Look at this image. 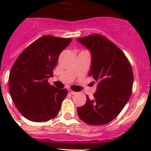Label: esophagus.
I'll return each instance as SVG.
<instances>
[{"label": "esophagus", "instance_id": "esophagus-1", "mask_svg": "<svg viewBox=\"0 0 151 151\" xmlns=\"http://www.w3.org/2000/svg\"><path fill=\"white\" fill-rule=\"evenodd\" d=\"M68 91H69V93L70 94H76V92L73 91H72L71 89H68Z\"/></svg>", "mask_w": 151, "mask_h": 151}]
</instances>
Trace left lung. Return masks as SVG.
I'll use <instances>...</instances> for the list:
<instances>
[{
    "label": "left lung",
    "mask_w": 151,
    "mask_h": 151,
    "mask_svg": "<svg viewBox=\"0 0 151 151\" xmlns=\"http://www.w3.org/2000/svg\"><path fill=\"white\" fill-rule=\"evenodd\" d=\"M77 40L91 53L88 76L97 82L94 99L87 95L85 104L77 108L78 117L88 125H105L120 113L130 98L134 81L132 66L123 51L102 35Z\"/></svg>",
    "instance_id": "1"
}]
</instances>
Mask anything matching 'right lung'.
I'll return each mask as SVG.
<instances>
[{"label":"right lung","instance_id":"add662e5","mask_svg":"<svg viewBox=\"0 0 151 151\" xmlns=\"http://www.w3.org/2000/svg\"><path fill=\"white\" fill-rule=\"evenodd\" d=\"M72 39L44 35L29 45L13 63L9 91L17 110L32 122H47L56 117L67 95L66 88L48 83L59 55Z\"/></svg>","mask_w":151,"mask_h":151}]
</instances>
